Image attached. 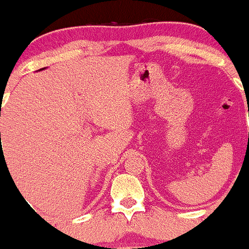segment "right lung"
<instances>
[{"label": "right lung", "mask_w": 249, "mask_h": 249, "mask_svg": "<svg viewBox=\"0 0 249 249\" xmlns=\"http://www.w3.org/2000/svg\"><path fill=\"white\" fill-rule=\"evenodd\" d=\"M44 69V68H43ZM43 69H40V70H43ZM0 134H1V133H0Z\"/></svg>", "instance_id": "add662e5"}]
</instances>
